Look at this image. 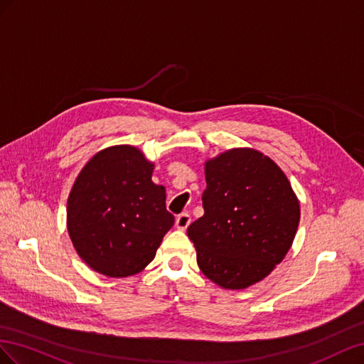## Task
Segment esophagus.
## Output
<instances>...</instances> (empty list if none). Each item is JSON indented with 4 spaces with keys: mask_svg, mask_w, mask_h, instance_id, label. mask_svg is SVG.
I'll list each match as a JSON object with an SVG mask.
<instances>
[{
    "mask_svg": "<svg viewBox=\"0 0 364 364\" xmlns=\"http://www.w3.org/2000/svg\"><path fill=\"white\" fill-rule=\"evenodd\" d=\"M191 221H192V218H191V215H189V213H181V215L176 216V220H175V227L178 228V230H186V228L189 227Z\"/></svg>",
    "mask_w": 364,
    "mask_h": 364,
    "instance_id": "1",
    "label": "esophagus"
}]
</instances>
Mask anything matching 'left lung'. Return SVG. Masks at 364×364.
Returning a JSON list of instances; mask_svg holds the SVG:
<instances>
[{"label":"left lung","mask_w":364,"mask_h":364,"mask_svg":"<svg viewBox=\"0 0 364 364\" xmlns=\"http://www.w3.org/2000/svg\"><path fill=\"white\" fill-rule=\"evenodd\" d=\"M204 215L188 227L203 274L225 289L261 282L284 261L300 221L287 175L262 152L233 148L204 164Z\"/></svg>","instance_id":"8db88e82"}]
</instances>
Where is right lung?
Segmentation results:
<instances>
[{
  "mask_svg": "<svg viewBox=\"0 0 364 364\" xmlns=\"http://www.w3.org/2000/svg\"><path fill=\"white\" fill-rule=\"evenodd\" d=\"M154 163L131 144L99 151L82 168L67 203V228L90 268L108 277L143 272L175 218Z\"/></svg>",
  "mask_w": 364,
  "mask_h": 364,
  "instance_id": "1",
  "label": "right lung"
}]
</instances>
